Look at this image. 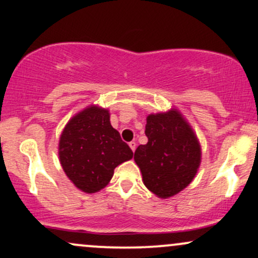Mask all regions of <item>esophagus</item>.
<instances>
[{"label":"esophagus","mask_w":258,"mask_h":258,"mask_svg":"<svg viewBox=\"0 0 258 258\" xmlns=\"http://www.w3.org/2000/svg\"><path fill=\"white\" fill-rule=\"evenodd\" d=\"M130 148H131V150L133 152H135V150H136V148H137V144H136V142H131L130 143Z\"/></svg>","instance_id":"1"}]
</instances>
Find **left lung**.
Wrapping results in <instances>:
<instances>
[{"mask_svg":"<svg viewBox=\"0 0 258 258\" xmlns=\"http://www.w3.org/2000/svg\"><path fill=\"white\" fill-rule=\"evenodd\" d=\"M148 143L139 145L135 162L143 182L159 199L178 194L190 184L201 163V145L177 108L146 116Z\"/></svg>","mask_w":258,"mask_h":258,"instance_id":"1","label":"left lung"}]
</instances>
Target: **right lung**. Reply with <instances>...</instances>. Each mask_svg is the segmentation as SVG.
Returning <instances> with one entry per match:
<instances>
[{
    "label": "right lung",
    "mask_w": 258,
    "mask_h": 258,
    "mask_svg": "<svg viewBox=\"0 0 258 258\" xmlns=\"http://www.w3.org/2000/svg\"><path fill=\"white\" fill-rule=\"evenodd\" d=\"M107 108L89 105L75 114L61 131L58 156L75 187L93 194L112 180L114 169L133 157L132 150L110 125Z\"/></svg>",
    "instance_id": "obj_1"
}]
</instances>
